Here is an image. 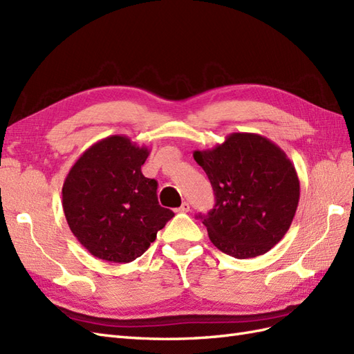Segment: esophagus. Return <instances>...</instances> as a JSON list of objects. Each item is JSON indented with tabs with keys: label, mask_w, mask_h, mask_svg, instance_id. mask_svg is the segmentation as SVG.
<instances>
[{
	"label": "esophagus",
	"mask_w": 354,
	"mask_h": 354,
	"mask_svg": "<svg viewBox=\"0 0 354 354\" xmlns=\"http://www.w3.org/2000/svg\"><path fill=\"white\" fill-rule=\"evenodd\" d=\"M189 209H192V206H189V203L188 202H184L183 205H180L179 207H178V212H189Z\"/></svg>",
	"instance_id": "34e87169"
}]
</instances>
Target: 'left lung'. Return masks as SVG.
<instances>
[{
	"label": "left lung",
	"mask_w": 354,
	"mask_h": 354,
	"mask_svg": "<svg viewBox=\"0 0 354 354\" xmlns=\"http://www.w3.org/2000/svg\"><path fill=\"white\" fill-rule=\"evenodd\" d=\"M211 180L215 206L198 215L214 245L234 259L265 254L284 238L301 187L278 145L254 133H232L212 149L194 151Z\"/></svg>",
	"instance_id": "8db88e82"
}]
</instances>
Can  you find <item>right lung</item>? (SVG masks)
Listing matches in <instances>:
<instances>
[{"instance_id": "1", "label": "right lung", "mask_w": 354, "mask_h": 354, "mask_svg": "<svg viewBox=\"0 0 354 354\" xmlns=\"http://www.w3.org/2000/svg\"><path fill=\"white\" fill-rule=\"evenodd\" d=\"M149 151L127 136H109L89 147L62 185L70 230L93 254L113 263L140 257L175 214L157 198V180L145 178Z\"/></svg>"}]
</instances>
